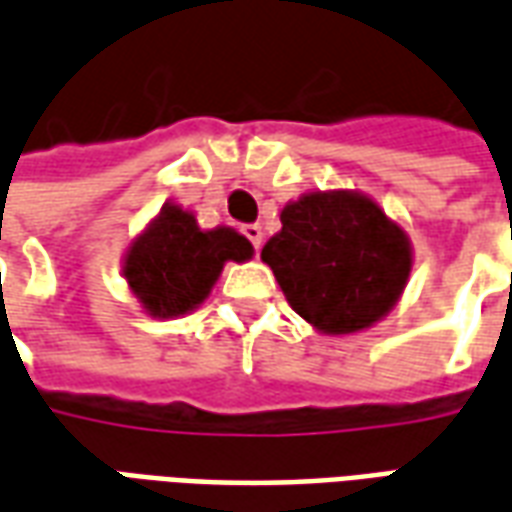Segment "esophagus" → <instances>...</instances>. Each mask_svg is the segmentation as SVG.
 Returning <instances> with one entry per match:
<instances>
[{"mask_svg":"<svg viewBox=\"0 0 512 512\" xmlns=\"http://www.w3.org/2000/svg\"><path fill=\"white\" fill-rule=\"evenodd\" d=\"M242 234L248 237V242L253 245V248L256 250L262 248L264 234H262V226H259V223H248V226H242Z\"/></svg>","mask_w":512,"mask_h":512,"instance_id":"esophagus-1","label":"esophagus"}]
</instances>
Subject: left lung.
Wrapping results in <instances>:
<instances>
[{
	"label": "left lung",
	"mask_w": 512,
	"mask_h": 512,
	"mask_svg": "<svg viewBox=\"0 0 512 512\" xmlns=\"http://www.w3.org/2000/svg\"><path fill=\"white\" fill-rule=\"evenodd\" d=\"M289 306L322 333L386 317L411 273V242L358 192H311L281 212L262 250Z\"/></svg>",
	"instance_id": "left-lung-1"
}]
</instances>
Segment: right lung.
Segmentation results:
<instances>
[{
    "label": "right lung",
    "instance_id": "add662e5",
    "mask_svg": "<svg viewBox=\"0 0 512 512\" xmlns=\"http://www.w3.org/2000/svg\"><path fill=\"white\" fill-rule=\"evenodd\" d=\"M253 256L250 242L234 228L201 231L195 217L165 206L126 253L123 275L151 317H179L204 303L226 262Z\"/></svg>",
    "mask_w": 512,
    "mask_h": 512
}]
</instances>
